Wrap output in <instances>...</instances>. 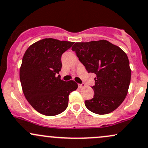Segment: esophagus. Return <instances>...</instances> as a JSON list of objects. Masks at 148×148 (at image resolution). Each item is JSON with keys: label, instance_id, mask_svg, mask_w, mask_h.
<instances>
[{"label": "esophagus", "instance_id": "1", "mask_svg": "<svg viewBox=\"0 0 148 148\" xmlns=\"http://www.w3.org/2000/svg\"><path fill=\"white\" fill-rule=\"evenodd\" d=\"M86 87V84H79V88H83Z\"/></svg>", "mask_w": 148, "mask_h": 148}]
</instances>
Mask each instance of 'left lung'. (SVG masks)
Segmentation results:
<instances>
[{"mask_svg": "<svg viewBox=\"0 0 148 148\" xmlns=\"http://www.w3.org/2000/svg\"><path fill=\"white\" fill-rule=\"evenodd\" d=\"M72 49L88 72L97 75L92 86L94 97L85 101L86 108L99 115L111 113L123 102L130 86L132 72L127 54L107 40L76 42Z\"/></svg>", "mask_w": 148, "mask_h": 148, "instance_id": "1", "label": "left lung"}]
</instances>
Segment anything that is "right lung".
I'll return each mask as SVG.
<instances>
[{
  "label": "right lung",
  "instance_id": "1",
  "mask_svg": "<svg viewBox=\"0 0 148 148\" xmlns=\"http://www.w3.org/2000/svg\"><path fill=\"white\" fill-rule=\"evenodd\" d=\"M74 43L45 38L25 52L19 72L22 89L30 104L41 114L62 113L68 106L69 94L77 89L75 81H62L59 75L61 56Z\"/></svg>",
  "mask_w": 148,
  "mask_h": 148
}]
</instances>
